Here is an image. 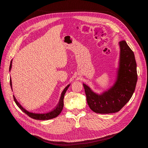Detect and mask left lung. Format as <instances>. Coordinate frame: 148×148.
I'll use <instances>...</instances> for the list:
<instances>
[{
	"label": "left lung",
	"instance_id": "8db88e82",
	"mask_svg": "<svg viewBox=\"0 0 148 148\" xmlns=\"http://www.w3.org/2000/svg\"><path fill=\"white\" fill-rule=\"evenodd\" d=\"M119 44L120 67L117 79L114 86L99 95L83 84L88 104L96 113L117 112L130 101L135 91L138 78L135 55L124 40Z\"/></svg>",
	"mask_w": 148,
	"mask_h": 148
}]
</instances>
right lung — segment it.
<instances>
[{"label": "right lung", "instance_id": "right-lung-1", "mask_svg": "<svg viewBox=\"0 0 148 148\" xmlns=\"http://www.w3.org/2000/svg\"><path fill=\"white\" fill-rule=\"evenodd\" d=\"M12 68V61L10 62V67H9V70H10ZM10 84L11 86V88H12V80L11 79H10ZM70 86V84H69L64 89L63 92H62L61 95V97L60 98V101L59 104H57V106L56 107L55 109H53L52 110L49 112L47 113H44V114H35V113H33V112H29L27 111L26 110H25L23 107H22L18 101H16V98L15 97V96H13V99H14L16 104L18 106V107L19 108L25 112L26 115H28L29 117L36 119V120H49V119H52L55 118L56 117H57L59 115L60 112H62V109H63L64 107V96L67 90V89L69 88V87Z\"/></svg>", "mask_w": 148, "mask_h": 148}]
</instances>
